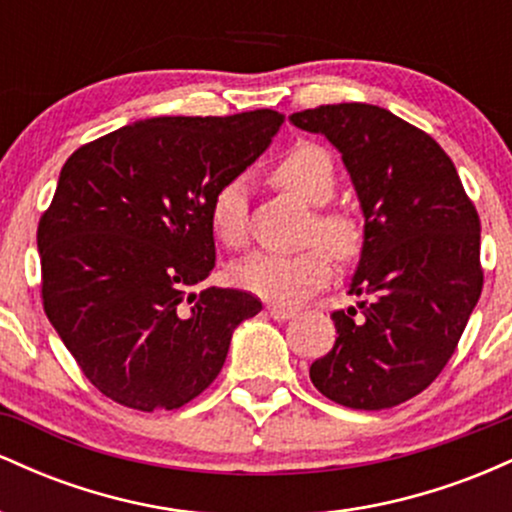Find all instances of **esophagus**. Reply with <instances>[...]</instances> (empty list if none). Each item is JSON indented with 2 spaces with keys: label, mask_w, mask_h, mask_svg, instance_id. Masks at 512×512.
<instances>
[{
  "label": "esophagus",
  "mask_w": 512,
  "mask_h": 512,
  "mask_svg": "<svg viewBox=\"0 0 512 512\" xmlns=\"http://www.w3.org/2000/svg\"><path fill=\"white\" fill-rule=\"evenodd\" d=\"M269 315H272L274 320L284 322V320H291V317L296 315V310H291V308H281V305H269Z\"/></svg>",
  "instance_id": "esophagus-1"
}]
</instances>
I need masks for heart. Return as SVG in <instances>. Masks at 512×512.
<instances>
[{"instance_id": "obj_1", "label": "heart", "mask_w": 512, "mask_h": 512, "mask_svg": "<svg viewBox=\"0 0 512 512\" xmlns=\"http://www.w3.org/2000/svg\"><path fill=\"white\" fill-rule=\"evenodd\" d=\"M276 185L289 190L303 202L322 207L337 190V170L332 156L322 146L301 142L291 146L274 168ZM209 221L214 236L226 248H243L248 243V185L231 178L214 192L209 204ZM310 240L315 248L298 255L252 252L233 264L231 276L240 289L255 293L276 305H293L310 293L320 291L332 279V255L339 262H354L363 252L366 231L354 214L342 209L317 211Z\"/></svg>"}]
</instances>
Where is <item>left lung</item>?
Returning a JSON list of instances; mask_svg holds the SVG:
<instances>
[{
	"mask_svg": "<svg viewBox=\"0 0 512 512\" xmlns=\"http://www.w3.org/2000/svg\"><path fill=\"white\" fill-rule=\"evenodd\" d=\"M291 122L342 151L366 216L349 289L363 301L334 310L339 337L310 366V380L344 407H397L448 366L479 301L477 207L436 139L390 110L320 105Z\"/></svg>",
	"mask_w": 512,
	"mask_h": 512,
	"instance_id": "1",
	"label": "left lung"
}]
</instances>
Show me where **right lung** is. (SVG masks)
Wrapping results in <instances>:
<instances>
[{
    "mask_svg": "<svg viewBox=\"0 0 512 512\" xmlns=\"http://www.w3.org/2000/svg\"><path fill=\"white\" fill-rule=\"evenodd\" d=\"M284 122L276 110L151 117L62 166L38 223L40 296L88 383L122 407L178 409L221 373L248 291H192L216 262L209 204Z\"/></svg>",
    "mask_w": 512,
    "mask_h": 512,
    "instance_id": "obj_1",
    "label": "right lung"
}]
</instances>
